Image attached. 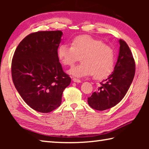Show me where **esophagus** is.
I'll return each instance as SVG.
<instances>
[{
  "instance_id": "obj_1",
  "label": "esophagus",
  "mask_w": 149,
  "mask_h": 149,
  "mask_svg": "<svg viewBox=\"0 0 149 149\" xmlns=\"http://www.w3.org/2000/svg\"><path fill=\"white\" fill-rule=\"evenodd\" d=\"M73 81L75 82V83H81V81L80 79H77V78H73Z\"/></svg>"
}]
</instances>
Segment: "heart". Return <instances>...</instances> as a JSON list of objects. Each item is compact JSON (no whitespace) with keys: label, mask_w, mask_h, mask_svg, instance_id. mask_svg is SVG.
Segmentation results:
<instances>
[{"label":"heart","mask_w":149,"mask_h":149,"mask_svg":"<svg viewBox=\"0 0 149 149\" xmlns=\"http://www.w3.org/2000/svg\"><path fill=\"white\" fill-rule=\"evenodd\" d=\"M58 56L65 65H72L81 56L80 64L68 70L72 76L83 77L94 75L97 79L108 77L114 65V52L112 48L102 41L89 35L74 37L72 45L62 44L58 49Z\"/></svg>","instance_id":"heart-1"}]
</instances>
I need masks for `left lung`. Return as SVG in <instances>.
Instances as JSON below:
<instances>
[{"instance_id":"1","label":"left lung","mask_w":149,"mask_h":149,"mask_svg":"<svg viewBox=\"0 0 149 149\" xmlns=\"http://www.w3.org/2000/svg\"><path fill=\"white\" fill-rule=\"evenodd\" d=\"M120 50L114 72L97 91L88 98V104L93 109L105 110L122 100L134 78L135 60L127 43L120 39Z\"/></svg>"}]
</instances>
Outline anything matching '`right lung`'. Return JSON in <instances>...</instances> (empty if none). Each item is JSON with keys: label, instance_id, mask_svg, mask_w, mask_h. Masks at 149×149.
I'll use <instances>...</instances> for the list:
<instances>
[{"label": "right lung", "instance_id": "1", "mask_svg": "<svg viewBox=\"0 0 149 149\" xmlns=\"http://www.w3.org/2000/svg\"><path fill=\"white\" fill-rule=\"evenodd\" d=\"M61 31H37L26 36L15 50L12 77L27 105L48 113L60 107L71 78L64 72L58 56Z\"/></svg>", "mask_w": 149, "mask_h": 149}]
</instances>
